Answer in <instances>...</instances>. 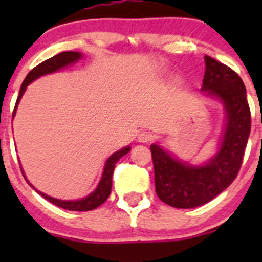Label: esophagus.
<instances>
[{
	"instance_id": "1",
	"label": "esophagus",
	"mask_w": 262,
	"mask_h": 262,
	"mask_svg": "<svg viewBox=\"0 0 262 262\" xmlns=\"http://www.w3.org/2000/svg\"><path fill=\"white\" fill-rule=\"evenodd\" d=\"M153 139V134L150 132L142 130L139 132L138 134V141L142 142V143H146V142H150Z\"/></svg>"
}]
</instances>
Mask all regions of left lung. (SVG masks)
<instances>
[{
  "instance_id": "obj_1",
  "label": "left lung",
  "mask_w": 262,
  "mask_h": 262,
  "mask_svg": "<svg viewBox=\"0 0 262 262\" xmlns=\"http://www.w3.org/2000/svg\"><path fill=\"white\" fill-rule=\"evenodd\" d=\"M203 91L218 97L227 112L219 152L202 167L176 161L157 144L150 146L158 198L175 208H195L210 202L237 178L251 132V112L242 78L232 68L205 55Z\"/></svg>"
}]
</instances>
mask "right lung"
<instances>
[{"label":"right lung","mask_w":262,"mask_h":262,"mask_svg":"<svg viewBox=\"0 0 262 262\" xmlns=\"http://www.w3.org/2000/svg\"><path fill=\"white\" fill-rule=\"evenodd\" d=\"M80 58H81V53H78V52H62V53H59V54L54 55V57H52V58H49V59L41 62L40 64L36 66L35 68H33V70L28 73V76H26L25 80H24L23 84H21L20 94H18V96H17L16 105H15V109H14V112H12V116L15 115V112H16V106H17L18 101H20L21 96H23V94L25 92L26 86H28L30 82H33L35 78L40 77V76L47 75V73L55 72V71L66 67L67 64H71V63L76 62V60H78ZM129 150H130V147L123 148V149L115 152L114 155H113L112 157L106 161V165H105V168H104V173H102V179H101V181H100L99 186H97V189L95 190L92 194H90L89 196L84 198V199L76 200V202H64V200H58V199H54V198H50V196H48V195L43 194V192H40V191H38V192L41 195V196L46 198L48 202L53 203V204L57 205V207L63 208V209L76 210V212H87V210L95 209V208L100 207L102 203H105V200L109 198L110 192H112L113 173H114V168H115L116 162H118V161L120 160L123 156H125ZM23 175H24V172H23ZM29 185H31V184H29Z\"/></svg>","instance_id":"add662e5"}]
</instances>
